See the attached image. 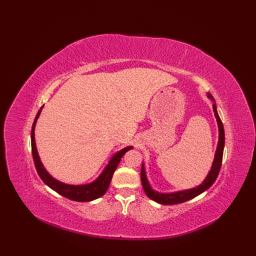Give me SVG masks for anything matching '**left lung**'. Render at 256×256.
Masks as SVG:
<instances>
[{"label": "left lung", "mask_w": 256, "mask_h": 256, "mask_svg": "<svg viewBox=\"0 0 256 256\" xmlns=\"http://www.w3.org/2000/svg\"><path fill=\"white\" fill-rule=\"evenodd\" d=\"M208 98L214 102V96H212L210 94H208ZM214 116L216 118V123H218V128H219V140H218V146H216V150L214 154V162H212L211 170L206 175L204 180L201 182L199 186L192 188V189H187V190H182V192H158L154 190L150 187V184L148 180V177H146V172H145V168L144 164H142V170H140V179H142V184H143V189L146 194V196L152 200L156 201L160 204H182L184 202V201H188L190 199H192L194 197H197L198 194H202L206 192V189H209L214 182H216V177L219 175L221 164H222V156H224V124H222L220 116L218 112H216V102L214 103Z\"/></svg>", "instance_id": "1"}]
</instances>
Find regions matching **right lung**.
I'll return each instance as SVG.
<instances>
[{
    "label": "right lung",
    "mask_w": 256,
    "mask_h": 256,
    "mask_svg": "<svg viewBox=\"0 0 256 256\" xmlns=\"http://www.w3.org/2000/svg\"><path fill=\"white\" fill-rule=\"evenodd\" d=\"M38 111L37 116L34 120V123H32V158H34L35 162V167L36 170L38 172V175L42 178V180L44 182L48 187L52 188V190H55L56 192L59 194L64 196L70 200L74 201H79V202H86V201H92L94 199H98L102 197L103 194L106 192V190L110 186L111 179L114 172H116V167L118 165L120 160L123 157V155L126 153L128 150H132L133 146H128L121 150H118V153L114 154L111 160H108V165L104 167V170H102L100 174V176L98 177L96 180H94L90 184H64L57 180L56 178H54L50 172L46 170V168L42 165V162L40 158V155H38V152L36 148V143H35V125L37 122V118H40V114L42 112V108Z\"/></svg>",
    "instance_id": "right-lung-1"
}]
</instances>
